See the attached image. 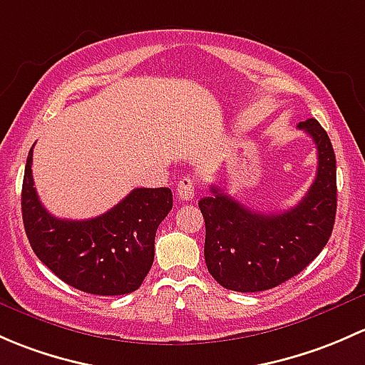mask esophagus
Returning <instances> with one entry per match:
<instances>
[{"label":"esophagus","mask_w":365,"mask_h":365,"mask_svg":"<svg viewBox=\"0 0 365 365\" xmlns=\"http://www.w3.org/2000/svg\"><path fill=\"white\" fill-rule=\"evenodd\" d=\"M195 190H197V181L191 178H182L178 184V197L181 200H193Z\"/></svg>","instance_id":"esophagus-1"}]
</instances>
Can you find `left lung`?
<instances>
[{"label": "left lung", "instance_id": "8db88e82", "mask_svg": "<svg viewBox=\"0 0 365 365\" xmlns=\"http://www.w3.org/2000/svg\"><path fill=\"white\" fill-rule=\"evenodd\" d=\"M318 151L317 178L288 210L257 212L210 186L198 202L205 221L204 257L210 276L234 292H264L302 272L325 247L337 207L336 155L317 119L299 123Z\"/></svg>", "mask_w": 365, "mask_h": 365}]
</instances>
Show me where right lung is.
Here are the masks:
<instances>
[{"label": "right lung", "instance_id": "1", "mask_svg": "<svg viewBox=\"0 0 365 365\" xmlns=\"http://www.w3.org/2000/svg\"><path fill=\"white\" fill-rule=\"evenodd\" d=\"M33 148L22 181V221L33 251L70 287L93 295L137 290L155 260V237L172 209L170 187H137L91 220H61L47 212L31 174Z\"/></svg>", "mask_w": 365, "mask_h": 365}]
</instances>
